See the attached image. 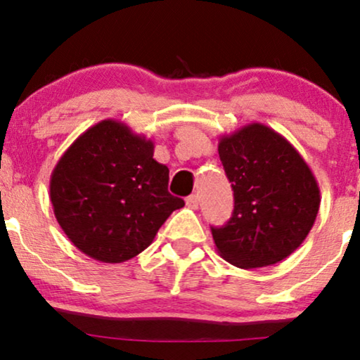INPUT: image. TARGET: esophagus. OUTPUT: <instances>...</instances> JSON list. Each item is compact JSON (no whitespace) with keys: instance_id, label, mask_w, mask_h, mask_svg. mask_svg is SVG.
<instances>
[{"instance_id":"1","label":"esophagus","mask_w":360,"mask_h":360,"mask_svg":"<svg viewBox=\"0 0 360 360\" xmlns=\"http://www.w3.org/2000/svg\"><path fill=\"white\" fill-rule=\"evenodd\" d=\"M185 203H186V206H188V208H191V210H196V208H198V205H200V198H198V195H190L188 198L185 200Z\"/></svg>"}]
</instances>
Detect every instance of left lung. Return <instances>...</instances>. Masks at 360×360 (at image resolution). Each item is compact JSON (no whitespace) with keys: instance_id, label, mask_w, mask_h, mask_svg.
I'll use <instances>...</instances> for the list:
<instances>
[{"instance_id":"8db88e82","label":"left lung","mask_w":360,"mask_h":360,"mask_svg":"<svg viewBox=\"0 0 360 360\" xmlns=\"http://www.w3.org/2000/svg\"><path fill=\"white\" fill-rule=\"evenodd\" d=\"M218 152L234 211L228 224L211 228L216 250L239 269L287 259L307 239L321 203L309 165L282 134L260 122L221 136Z\"/></svg>"}]
</instances>
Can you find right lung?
Listing matches in <instances>:
<instances>
[{
  "label": "right lung",
  "instance_id": "1",
  "mask_svg": "<svg viewBox=\"0 0 360 360\" xmlns=\"http://www.w3.org/2000/svg\"><path fill=\"white\" fill-rule=\"evenodd\" d=\"M169 169L154 142L116 120L82 132L51 175L53 214L78 250L105 264L149 248L167 218L185 206L170 195Z\"/></svg>",
  "mask_w": 360,
  "mask_h": 360
}]
</instances>
